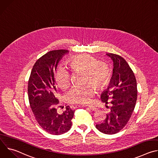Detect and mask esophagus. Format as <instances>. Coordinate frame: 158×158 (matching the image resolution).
Segmentation results:
<instances>
[{
	"mask_svg": "<svg viewBox=\"0 0 158 158\" xmlns=\"http://www.w3.org/2000/svg\"><path fill=\"white\" fill-rule=\"evenodd\" d=\"M89 109H91V110H96L98 109H97V107H96V106H94V105H87V106Z\"/></svg>",
	"mask_w": 158,
	"mask_h": 158,
	"instance_id": "1",
	"label": "esophagus"
}]
</instances>
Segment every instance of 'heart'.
<instances>
[{
    "mask_svg": "<svg viewBox=\"0 0 158 158\" xmlns=\"http://www.w3.org/2000/svg\"><path fill=\"white\" fill-rule=\"evenodd\" d=\"M69 65L73 71H85L87 81L93 82L99 87L107 85L110 81L112 73L110 65L106 62H99L96 57L89 54H80L72 57ZM56 79L60 88L67 89L71 84V74L66 67L60 66L56 71ZM94 84L74 85L66 94L67 101L77 104L91 101L96 92V87Z\"/></svg>",
    "mask_w": 158,
    "mask_h": 158,
    "instance_id": "b5f03b06",
    "label": "heart"
}]
</instances>
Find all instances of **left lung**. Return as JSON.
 Segmentation results:
<instances>
[{
	"label": "left lung",
	"instance_id": "left-lung-1",
	"mask_svg": "<svg viewBox=\"0 0 158 158\" xmlns=\"http://www.w3.org/2000/svg\"><path fill=\"white\" fill-rule=\"evenodd\" d=\"M106 55L113 60L114 68L109 85L101 99L106 104L110 103L111 106L105 120L96 124V127L102 133L114 134L123 129L131 117L137 100V82L123 57L112 53Z\"/></svg>",
	"mask_w": 158,
	"mask_h": 158
}]
</instances>
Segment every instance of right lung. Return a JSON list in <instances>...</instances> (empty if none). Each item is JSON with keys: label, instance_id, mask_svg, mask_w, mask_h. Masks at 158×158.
Segmentation results:
<instances>
[{"label": "right lung", "instance_id": "add662e5", "mask_svg": "<svg viewBox=\"0 0 158 158\" xmlns=\"http://www.w3.org/2000/svg\"><path fill=\"white\" fill-rule=\"evenodd\" d=\"M68 52L54 50L42 56L34 64L28 82L29 101L34 117L44 131L54 135L64 134L71 129L75 111L67 106L62 114L57 112L59 101L55 72L59 60Z\"/></svg>", "mask_w": 158, "mask_h": 158}]
</instances>
